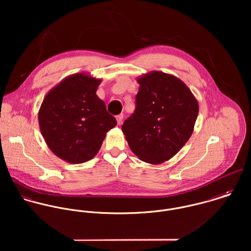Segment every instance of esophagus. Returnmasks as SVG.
<instances>
[{"label": "esophagus", "instance_id": "esophagus-1", "mask_svg": "<svg viewBox=\"0 0 251 251\" xmlns=\"http://www.w3.org/2000/svg\"><path fill=\"white\" fill-rule=\"evenodd\" d=\"M123 118H124V115H123V114H120V115L116 116V120H117V123H118V125H121V124H122Z\"/></svg>", "mask_w": 251, "mask_h": 251}]
</instances>
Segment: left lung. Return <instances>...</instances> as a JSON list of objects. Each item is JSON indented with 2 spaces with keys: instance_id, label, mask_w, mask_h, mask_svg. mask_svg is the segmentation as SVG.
<instances>
[{
  "instance_id": "left-lung-1",
  "label": "left lung",
  "mask_w": 251,
  "mask_h": 251,
  "mask_svg": "<svg viewBox=\"0 0 251 251\" xmlns=\"http://www.w3.org/2000/svg\"><path fill=\"white\" fill-rule=\"evenodd\" d=\"M136 109L122 130L132 152L151 164L172 158L190 138L198 101L178 77L150 72L137 78Z\"/></svg>"
}]
</instances>
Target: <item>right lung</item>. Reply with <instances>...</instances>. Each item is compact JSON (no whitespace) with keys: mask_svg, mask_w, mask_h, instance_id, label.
Instances as JSON below:
<instances>
[{"mask_svg":"<svg viewBox=\"0 0 251 251\" xmlns=\"http://www.w3.org/2000/svg\"><path fill=\"white\" fill-rule=\"evenodd\" d=\"M101 79L85 72L66 77L44 97L38 124L44 141L61 159L79 164L100 151L116 119L96 94Z\"/></svg>","mask_w":251,"mask_h":251,"instance_id":"right-lung-1","label":"right lung"}]
</instances>
